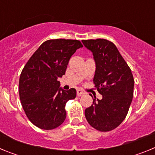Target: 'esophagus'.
I'll return each instance as SVG.
<instances>
[{
  "label": "esophagus",
  "instance_id": "obj_1",
  "mask_svg": "<svg viewBox=\"0 0 155 155\" xmlns=\"http://www.w3.org/2000/svg\"><path fill=\"white\" fill-rule=\"evenodd\" d=\"M83 94H84V92L82 91V90L81 89L77 90V95H78V96H81V95H83Z\"/></svg>",
  "mask_w": 155,
  "mask_h": 155
}]
</instances>
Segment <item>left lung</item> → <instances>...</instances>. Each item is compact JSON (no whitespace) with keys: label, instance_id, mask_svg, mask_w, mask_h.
Wrapping results in <instances>:
<instances>
[{"label":"left lung","instance_id":"8db88e82","mask_svg":"<svg viewBox=\"0 0 155 155\" xmlns=\"http://www.w3.org/2000/svg\"><path fill=\"white\" fill-rule=\"evenodd\" d=\"M95 63L93 81L102 99L94 98L84 114L88 124L99 131L116 128L127 116L134 95L130 68L113 42L103 39L82 40ZM92 96V95H91Z\"/></svg>","mask_w":155,"mask_h":155}]
</instances>
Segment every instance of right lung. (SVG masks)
Here are the masks:
<instances>
[{"mask_svg":"<svg viewBox=\"0 0 155 155\" xmlns=\"http://www.w3.org/2000/svg\"><path fill=\"white\" fill-rule=\"evenodd\" d=\"M81 42L72 39L44 42L30 57L19 78V96L28 120L42 130H53L65 120V105L76 90L65 91L58 78L65 74L70 58Z\"/></svg>","mask_w":155,"mask_h":155,"instance_id":"right-lung-1","label":"right lung"}]
</instances>
